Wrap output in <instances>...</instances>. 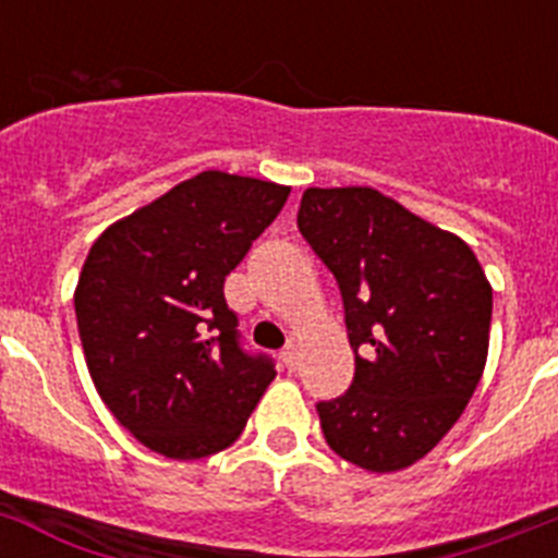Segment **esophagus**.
Masks as SVG:
<instances>
[{
    "instance_id": "esophagus-1",
    "label": "esophagus",
    "mask_w": 558,
    "mask_h": 558,
    "mask_svg": "<svg viewBox=\"0 0 558 558\" xmlns=\"http://www.w3.org/2000/svg\"><path fill=\"white\" fill-rule=\"evenodd\" d=\"M280 362H283L289 371H294V367H298V345H294V342H289V345L280 351Z\"/></svg>"
}]
</instances>
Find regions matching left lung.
<instances>
[{
	"instance_id": "8db88e82",
	"label": "left lung",
	"mask_w": 558,
	"mask_h": 558,
	"mask_svg": "<svg viewBox=\"0 0 558 558\" xmlns=\"http://www.w3.org/2000/svg\"><path fill=\"white\" fill-rule=\"evenodd\" d=\"M298 227L337 278L356 371L317 401L328 447L367 472L424 458L481 381L492 286L466 241L373 187H308Z\"/></svg>"
}]
</instances>
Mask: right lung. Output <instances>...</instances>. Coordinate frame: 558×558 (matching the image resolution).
<instances>
[{"mask_svg": "<svg viewBox=\"0 0 558 558\" xmlns=\"http://www.w3.org/2000/svg\"><path fill=\"white\" fill-rule=\"evenodd\" d=\"M289 187L202 171L92 244L75 317L92 381L151 452L198 460L235 444L275 379L244 345L225 278L283 210Z\"/></svg>", "mask_w": 558, "mask_h": 558, "instance_id": "right-lung-1", "label": "right lung"}]
</instances>
